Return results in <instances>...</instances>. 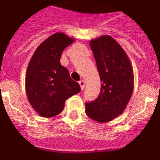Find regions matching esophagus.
Wrapping results in <instances>:
<instances>
[{"mask_svg":"<svg viewBox=\"0 0 160 160\" xmlns=\"http://www.w3.org/2000/svg\"><path fill=\"white\" fill-rule=\"evenodd\" d=\"M79 84H80V88H81V90H84V86H85V83H84V80H80V81H79Z\"/></svg>","mask_w":160,"mask_h":160,"instance_id":"1","label":"esophagus"}]
</instances>
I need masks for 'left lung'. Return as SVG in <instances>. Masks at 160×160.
<instances>
[{
    "mask_svg": "<svg viewBox=\"0 0 160 160\" xmlns=\"http://www.w3.org/2000/svg\"><path fill=\"white\" fill-rule=\"evenodd\" d=\"M101 78L99 96L85 104L88 118L106 123L122 114L134 90V72L128 55L120 44L109 35L89 42Z\"/></svg>",
    "mask_w": 160,
    "mask_h": 160,
    "instance_id": "1",
    "label": "left lung"
}]
</instances>
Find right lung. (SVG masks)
<instances>
[{
  "label": "right lung",
  "instance_id": "obj_1",
  "mask_svg": "<svg viewBox=\"0 0 160 160\" xmlns=\"http://www.w3.org/2000/svg\"><path fill=\"white\" fill-rule=\"evenodd\" d=\"M75 38L63 32L51 34L37 47L26 73V92L36 113L52 118L63 110L65 101L80 91L77 82L60 63L63 50Z\"/></svg>",
  "mask_w": 160,
  "mask_h": 160
}]
</instances>
